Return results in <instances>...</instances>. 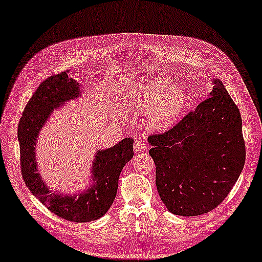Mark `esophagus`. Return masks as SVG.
<instances>
[{"label": "esophagus", "mask_w": 262, "mask_h": 262, "mask_svg": "<svg viewBox=\"0 0 262 262\" xmlns=\"http://www.w3.org/2000/svg\"><path fill=\"white\" fill-rule=\"evenodd\" d=\"M146 148H147L146 138L144 136L137 138L135 142V145H134V150H135L136 152H143L146 150Z\"/></svg>", "instance_id": "obj_1"}]
</instances>
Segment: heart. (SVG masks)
Masks as SVG:
<instances>
[{"instance_id":"obj_1","label":"heart","mask_w":262,"mask_h":262,"mask_svg":"<svg viewBox=\"0 0 262 262\" xmlns=\"http://www.w3.org/2000/svg\"><path fill=\"white\" fill-rule=\"evenodd\" d=\"M187 103L185 91L170 84L166 77L152 79L128 94L126 104L130 108L147 110L146 122L150 128L164 129L175 120Z\"/></svg>"}]
</instances>
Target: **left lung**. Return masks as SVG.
I'll list each match as a JSON object with an SVG mask.
<instances>
[{
  "label": "left lung",
  "mask_w": 262,
  "mask_h": 262,
  "mask_svg": "<svg viewBox=\"0 0 262 262\" xmlns=\"http://www.w3.org/2000/svg\"><path fill=\"white\" fill-rule=\"evenodd\" d=\"M196 110L163 134L148 137L157 190L170 212L199 216L223 203L246 160L243 122L220 79Z\"/></svg>",
  "instance_id": "1"
}]
</instances>
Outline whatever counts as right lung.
<instances>
[{"label":"right lung","instance_id":"right-lung-1","mask_svg":"<svg viewBox=\"0 0 262 262\" xmlns=\"http://www.w3.org/2000/svg\"><path fill=\"white\" fill-rule=\"evenodd\" d=\"M77 97L79 84L67 72L46 78L25 106L17 137L21 172L30 191L56 216L73 223H90L103 217L113 205L120 172L134 156V139L124 138L111 148L97 150L92 166L93 184L87 190L73 196L53 192L37 172L36 140L53 110Z\"/></svg>","mask_w":262,"mask_h":262}]
</instances>
